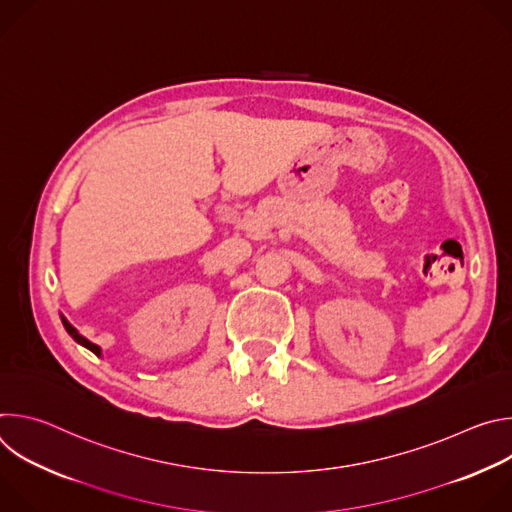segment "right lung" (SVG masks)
Listing matches in <instances>:
<instances>
[{"instance_id":"obj_1","label":"right lung","mask_w":512,"mask_h":512,"mask_svg":"<svg viewBox=\"0 0 512 512\" xmlns=\"http://www.w3.org/2000/svg\"><path fill=\"white\" fill-rule=\"evenodd\" d=\"M62 322H64V328H66V332H68V334H70V336H72V338H75V340H77V342H79V344H83V346H87V348H89V350H93V352H95V354H101V348H99V346H97V344H93V342H89V340H87V338H83V336H81V334H79V332H77V330H75V328H72V326H70V324H68V322H66V320H64V318H62Z\"/></svg>"}]
</instances>
